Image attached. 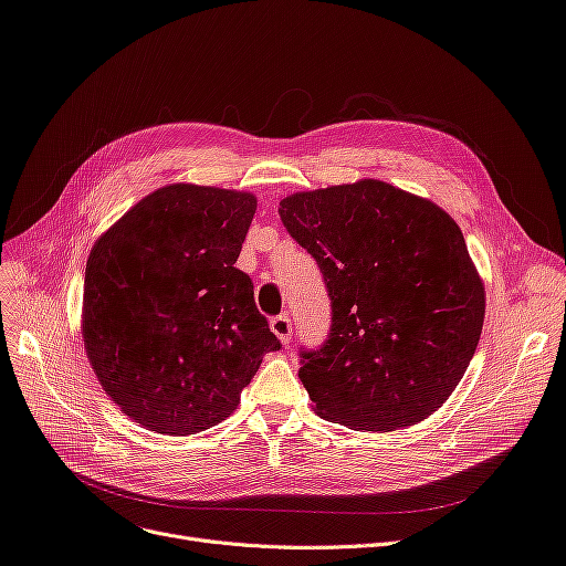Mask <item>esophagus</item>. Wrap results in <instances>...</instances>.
<instances>
[{"label": "esophagus", "instance_id": "1", "mask_svg": "<svg viewBox=\"0 0 566 566\" xmlns=\"http://www.w3.org/2000/svg\"><path fill=\"white\" fill-rule=\"evenodd\" d=\"M271 331L275 333V337L286 346L289 342H291V318H289V314H282V316H275L273 321H271Z\"/></svg>", "mask_w": 566, "mask_h": 566}]
</instances>
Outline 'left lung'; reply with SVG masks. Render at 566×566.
Returning <instances> with one entry per match:
<instances>
[{"mask_svg":"<svg viewBox=\"0 0 566 566\" xmlns=\"http://www.w3.org/2000/svg\"><path fill=\"white\" fill-rule=\"evenodd\" d=\"M280 218L333 301L331 337L298 371L316 415L380 433L427 420L457 390L486 314L459 224L378 178L293 192Z\"/></svg>","mask_w":566,"mask_h":566,"instance_id":"8db88e82","label":"left lung"}]
</instances>
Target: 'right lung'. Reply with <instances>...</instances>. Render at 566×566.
Here are the masks:
<instances>
[{"label": "right lung", "mask_w": 566, "mask_h": 566, "mask_svg": "<svg viewBox=\"0 0 566 566\" xmlns=\"http://www.w3.org/2000/svg\"><path fill=\"white\" fill-rule=\"evenodd\" d=\"M256 211L243 190L169 184L86 259L82 339L107 397L148 431L188 436L235 410L280 342L233 265Z\"/></svg>", "instance_id": "obj_1"}]
</instances>
